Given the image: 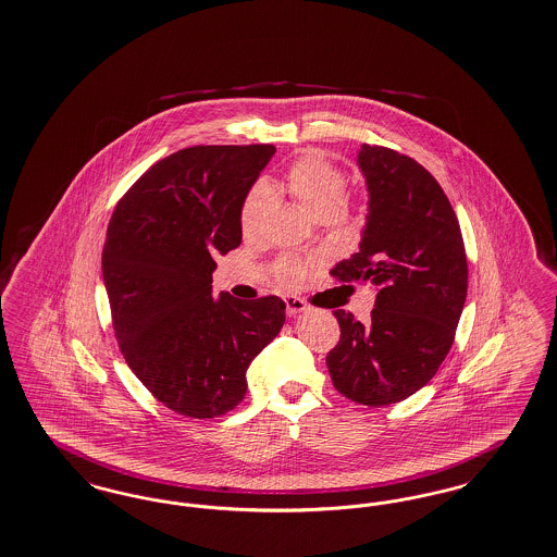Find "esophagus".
I'll return each mask as SVG.
<instances>
[{
  "label": "esophagus",
  "instance_id": "34e87169",
  "mask_svg": "<svg viewBox=\"0 0 557 557\" xmlns=\"http://www.w3.org/2000/svg\"><path fill=\"white\" fill-rule=\"evenodd\" d=\"M286 311H288L289 317H296V314L307 311V302H305L302 298L288 296V298H286Z\"/></svg>",
  "mask_w": 557,
  "mask_h": 557
}]
</instances>
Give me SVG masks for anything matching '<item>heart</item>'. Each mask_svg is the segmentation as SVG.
<instances>
[{
    "mask_svg": "<svg viewBox=\"0 0 557 557\" xmlns=\"http://www.w3.org/2000/svg\"><path fill=\"white\" fill-rule=\"evenodd\" d=\"M286 190L292 195L309 215H317L325 209H335L348 188V178L346 174L332 163L330 159L321 153H307L298 157L286 172ZM271 207V193L265 184H257L248 195H246L243 209H240V225L245 234H257L261 223L268 215ZM307 275L305 265L294 259V257H284L275 265V277L284 286H298Z\"/></svg>",
    "mask_w": 557,
    "mask_h": 557,
    "instance_id": "1",
    "label": "heart"
}]
</instances>
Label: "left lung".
<instances>
[{"label": "left lung", "mask_w": 557, "mask_h": 557, "mask_svg": "<svg viewBox=\"0 0 557 557\" xmlns=\"http://www.w3.org/2000/svg\"><path fill=\"white\" fill-rule=\"evenodd\" d=\"M369 215L360 250L332 269L337 282L377 288L371 321L334 311L339 342L327 355L334 387L364 406L406 400L447 357L468 288L458 218L421 163L394 149L362 145Z\"/></svg>", "instance_id": "8db88e82"}]
</instances>
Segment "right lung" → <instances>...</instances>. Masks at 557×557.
Returning a JSON list of instances; mask_svg holds the SVG:
<instances>
[{
	"label": "right lung",
	"mask_w": 557,
	"mask_h": 557,
	"mask_svg": "<svg viewBox=\"0 0 557 557\" xmlns=\"http://www.w3.org/2000/svg\"><path fill=\"white\" fill-rule=\"evenodd\" d=\"M273 145H207L151 165L120 199L103 246L115 339L170 410L213 419L246 394V369L286 321L277 296H211L213 257L243 243L240 209Z\"/></svg>",
	"instance_id": "right-lung-1"
}]
</instances>
